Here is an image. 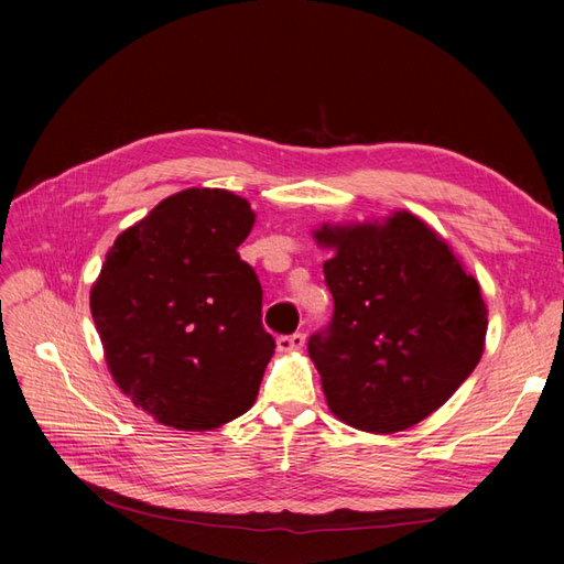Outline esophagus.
Wrapping results in <instances>:
<instances>
[{
    "label": "esophagus",
    "mask_w": 564,
    "mask_h": 564,
    "mask_svg": "<svg viewBox=\"0 0 564 564\" xmlns=\"http://www.w3.org/2000/svg\"><path fill=\"white\" fill-rule=\"evenodd\" d=\"M305 344V334L296 332V334H289V336H280L278 338V348L284 352H292V350H301Z\"/></svg>",
    "instance_id": "34e87169"
}]
</instances>
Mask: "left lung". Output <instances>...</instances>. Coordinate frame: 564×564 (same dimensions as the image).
Segmentation results:
<instances>
[{"instance_id":"1","label":"left lung","mask_w":564,"mask_h":564,"mask_svg":"<svg viewBox=\"0 0 564 564\" xmlns=\"http://www.w3.org/2000/svg\"><path fill=\"white\" fill-rule=\"evenodd\" d=\"M334 315L308 338L327 404L367 433L412 429L445 404L485 350L480 284L409 212L383 224L322 226Z\"/></svg>"}]
</instances>
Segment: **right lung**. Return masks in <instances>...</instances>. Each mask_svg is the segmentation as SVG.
Instances as JSON below:
<instances>
[{
    "mask_svg": "<svg viewBox=\"0 0 564 564\" xmlns=\"http://www.w3.org/2000/svg\"><path fill=\"white\" fill-rule=\"evenodd\" d=\"M249 202L218 187L162 199L110 247L91 315L115 383L178 431L242 416L275 352L261 322L263 289L237 253Z\"/></svg>",
    "mask_w": 564,
    "mask_h": 564,
    "instance_id": "obj_1",
    "label": "right lung"
}]
</instances>
